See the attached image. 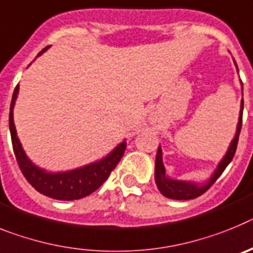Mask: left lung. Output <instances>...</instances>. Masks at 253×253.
I'll return each instance as SVG.
<instances>
[{
    "mask_svg": "<svg viewBox=\"0 0 253 253\" xmlns=\"http://www.w3.org/2000/svg\"><path fill=\"white\" fill-rule=\"evenodd\" d=\"M242 109H243V100H242ZM242 109H241V114H239V121L238 126H237V132L234 139H233L232 144H230L229 149H228L227 154L224 159L221 160L219 167L216 168L215 173L212 174V177L210 178V181L208 182L204 186H197L195 183H191V182H183V181H175V179L168 178L166 175V169L163 166V159H162V149H158L157 153V160H155V182H157V186L159 188V191L162 192V195L168 199L173 200H191L196 199V197L201 196L204 192L211 187L212 184L215 183V181L221 175V173L224 172V169L227 168L228 164L232 162L234 154L237 150V145H238V139H239V132H241V128H242Z\"/></svg>",
    "mask_w": 253,
    "mask_h": 253,
    "instance_id": "1",
    "label": "left lung"
}]
</instances>
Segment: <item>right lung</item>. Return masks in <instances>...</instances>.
Wrapping results in <instances>:
<instances>
[{
	"mask_svg": "<svg viewBox=\"0 0 253 253\" xmlns=\"http://www.w3.org/2000/svg\"><path fill=\"white\" fill-rule=\"evenodd\" d=\"M47 48L48 47H45L42 52H39L38 56H41L44 50H47ZM17 91H19V85H16L14 90V95H12L8 125H10L11 141H12L15 157H16L17 164L20 167L26 181L29 182L38 192L57 200H79L98 190L107 181L112 170L117 167V164L124 157L125 150H126V142H121L108 157L104 158L100 162H96V163L75 169L71 172H45L43 169L35 167L28 159L23 148H21L20 141L17 139L14 117H12V108H14L15 100H16Z\"/></svg>",
	"mask_w": 253,
	"mask_h": 253,
	"instance_id": "1",
	"label": "right lung"
}]
</instances>
